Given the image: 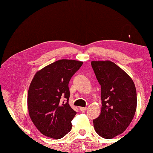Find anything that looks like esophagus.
I'll return each mask as SVG.
<instances>
[{"mask_svg": "<svg viewBox=\"0 0 153 153\" xmlns=\"http://www.w3.org/2000/svg\"><path fill=\"white\" fill-rule=\"evenodd\" d=\"M86 109H87L86 107H79V110L82 112H85V110H86Z\"/></svg>", "mask_w": 153, "mask_h": 153, "instance_id": "34e87169", "label": "esophagus"}]
</instances>
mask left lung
<instances>
[{
    "instance_id": "8db88e82",
    "label": "left lung",
    "mask_w": 153,
    "mask_h": 153,
    "mask_svg": "<svg viewBox=\"0 0 153 153\" xmlns=\"http://www.w3.org/2000/svg\"><path fill=\"white\" fill-rule=\"evenodd\" d=\"M91 66L101 86L102 108L93 120L100 137L112 139L130 124L137 108V93L132 79L111 61H92Z\"/></svg>"
}]
</instances>
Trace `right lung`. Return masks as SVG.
Wrapping results in <instances>:
<instances>
[{
  "label": "right lung",
  "mask_w": 153,
  "mask_h": 153,
  "mask_svg": "<svg viewBox=\"0 0 153 153\" xmlns=\"http://www.w3.org/2000/svg\"><path fill=\"white\" fill-rule=\"evenodd\" d=\"M83 62L62 59L38 71L28 90L27 106L31 121L42 134L58 139L71 131L76 112L68 104V83ZM64 97L66 102H61Z\"/></svg>",
  "instance_id": "1"
}]
</instances>
